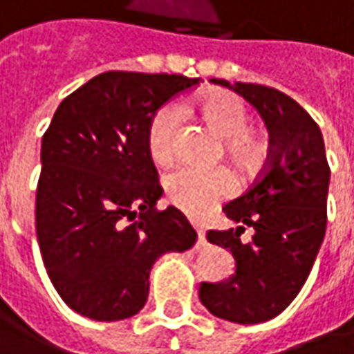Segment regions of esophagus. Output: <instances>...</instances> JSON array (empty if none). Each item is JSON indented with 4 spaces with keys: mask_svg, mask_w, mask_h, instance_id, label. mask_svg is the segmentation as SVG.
Here are the masks:
<instances>
[{
    "mask_svg": "<svg viewBox=\"0 0 354 354\" xmlns=\"http://www.w3.org/2000/svg\"><path fill=\"white\" fill-rule=\"evenodd\" d=\"M197 236H198V246H205L207 244V240H205V230L197 226Z\"/></svg>",
    "mask_w": 354,
    "mask_h": 354,
    "instance_id": "34e87169",
    "label": "esophagus"
}]
</instances>
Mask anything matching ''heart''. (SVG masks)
<instances>
[{
    "label": "heart",
    "mask_w": 354,
    "mask_h": 354,
    "mask_svg": "<svg viewBox=\"0 0 354 354\" xmlns=\"http://www.w3.org/2000/svg\"><path fill=\"white\" fill-rule=\"evenodd\" d=\"M195 108L221 138H226V151L240 169L250 171L260 165L264 159V145L248 128L250 112L242 98L230 92H211L203 96ZM181 124L183 110L175 104L161 106L149 120L147 151L159 165L169 163L177 153ZM163 189L167 201L179 211L201 216L230 197L236 189V181L230 171L223 167L198 169L181 165L165 175Z\"/></svg>",
    "instance_id": "b5f03b06"
}]
</instances>
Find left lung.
<instances>
[{"label":"left lung","mask_w":354,"mask_h":354,"mask_svg":"<svg viewBox=\"0 0 354 354\" xmlns=\"http://www.w3.org/2000/svg\"><path fill=\"white\" fill-rule=\"evenodd\" d=\"M260 112L270 131L264 171L223 207L236 228L209 230L207 240L232 252L236 272L203 281L201 304L214 317L254 325L274 319L295 299L317 258L327 228L329 163L319 126L288 94L262 84L211 78ZM246 227L250 241L239 238Z\"/></svg>","instance_id":"obj_1"}]
</instances>
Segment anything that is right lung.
I'll list each match as a JSON object with an SVG mask.
<instances>
[{"mask_svg":"<svg viewBox=\"0 0 354 354\" xmlns=\"http://www.w3.org/2000/svg\"><path fill=\"white\" fill-rule=\"evenodd\" d=\"M198 82L110 71L59 104L41 143L35 228L48 278L76 313L94 321L136 315L157 258L197 242L179 209H156L163 189L147 126Z\"/></svg>","mask_w":354,"mask_h":354,"instance_id":"add662e5","label":"right lung"}]
</instances>
